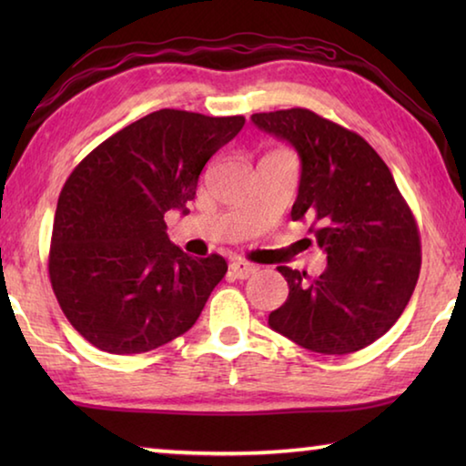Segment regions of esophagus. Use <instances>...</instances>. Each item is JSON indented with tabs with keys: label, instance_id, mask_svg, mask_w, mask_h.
<instances>
[{
	"label": "esophagus",
	"instance_id": "1",
	"mask_svg": "<svg viewBox=\"0 0 466 466\" xmlns=\"http://www.w3.org/2000/svg\"><path fill=\"white\" fill-rule=\"evenodd\" d=\"M255 271H257V267L247 263V261H232L230 263V275L234 279H247Z\"/></svg>",
	"mask_w": 466,
	"mask_h": 466
}]
</instances>
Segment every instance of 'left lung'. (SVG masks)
<instances>
[{
	"label": "left lung",
	"instance_id": "obj_1",
	"mask_svg": "<svg viewBox=\"0 0 466 466\" xmlns=\"http://www.w3.org/2000/svg\"><path fill=\"white\" fill-rule=\"evenodd\" d=\"M302 162L291 219H310L327 255L319 278L278 267L288 299L269 327L304 350L345 356L374 343L403 314L421 269L413 211L368 141L309 108L255 113Z\"/></svg>",
	"mask_w": 466,
	"mask_h": 466
}]
</instances>
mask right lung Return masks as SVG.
<instances>
[{"mask_svg":"<svg viewBox=\"0 0 466 466\" xmlns=\"http://www.w3.org/2000/svg\"><path fill=\"white\" fill-rule=\"evenodd\" d=\"M242 125L240 115L156 110L102 141L67 177L53 219L49 278L86 341L131 356L195 325L228 263L175 247L164 214H187L203 167Z\"/></svg>","mask_w":466,"mask_h":466,"instance_id":"obj_1","label":"right lung"}]
</instances>
